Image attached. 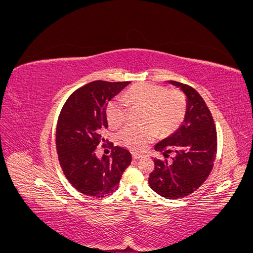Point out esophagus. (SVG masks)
Returning a JSON list of instances; mask_svg holds the SVG:
<instances>
[{"label":"esophagus","mask_w":253,"mask_h":253,"mask_svg":"<svg viewBox=\"0 0 253 253\" xmlns=\"http://www.w3.org/2000/svg\"><path fill=\"white\" fill-rule=\"evenodd\" d=\"M143 157H144V155L139 154V153H133V158L134 159H141Z\"/></svg>","instance_id":"34e87169"}]
</instances>
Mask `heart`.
Masks as SVG:
<instances>
[{"instance_id": "heart-1", "label": "heart", "mask_w": 253, "mask_h": 253, "mask_svg": "<svg viewBox=\"0 0 253 253\" xmlns=\"http://www.w3.org/2000/svg\"><path fill=\"white\" fill-rule=\"evenodd\" d=\"M125 100L142 108V126H127L119 133L120 142L132 150H143L153 141L157 134L166 135L173 132L185 117L186 100L178 90L151 83H139L125 94ZM127 109L120 99H113L105 109L110 126L116 127L124 124Z\"/></svg>"}]
</instances>
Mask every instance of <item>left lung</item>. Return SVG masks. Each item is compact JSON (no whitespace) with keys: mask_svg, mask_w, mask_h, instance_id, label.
I'll use <instances>...</instances> for the list:
<instances>
[{"mask_svg":"<svg viewBox=\"0 0 253 253\" xmlns=\"http://www.w3.org/2000/svg\"><path fill=\"white\" fill-rule=\"evenodd\" d=\"M169 83L186 95V115L182 125L155 145L166 158L170 153L174 154L171 162L154 159L149 185L160 196L176 200L193 193L208 178L216 157L217 137L213 117L202 96L187 84Z\"/></svg>","mask_w":253,"mask_h":253,"instance_id":"1","label":"left lung"}]
</instances>
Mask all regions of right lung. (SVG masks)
Segmentation results:
<instances>
[{"label": "right lung", "mask_w": 253, "mask_h": 253, "mask_svg": "<svg viewBox=\"0 0 253 253\" xmlns=\"http://www.w3.org/2000/svg\"><path fill=\"white\" fill-rule=\"evenodd\" d=\"M131 82L97 80L75 90L60 112L56 147L62 171L80 193L104 197L118 189L122 173L131 165L127 150L114 147L112 154L99 159L95 150L108 127L105 109L113 97Z\"/></svg>", "instance_id": "add662e5"}]
</instances>
